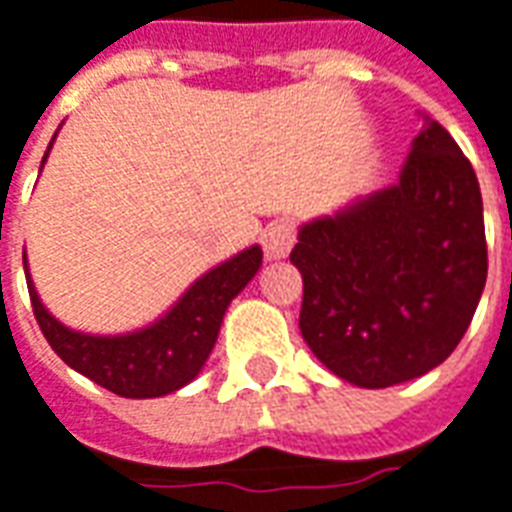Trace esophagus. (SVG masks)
<instances>
[{
    "label": "esophagus",
    "mask_w": 512,
    "mask_h": 512,
    "mask_svg": "<svg viewBox=\"0 0 512 512\" xmlns=\"http://www.w3.org/2000/svg\"><path fill=\"white\" fill-rule=\"evenodd\" d=\"M297 242V229L291 221H272L267 229H264V253L267 259H286L291 248Z\"/></svg>",
    "instance_id": "obj_1"
}]
</instances>
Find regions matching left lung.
Masks as SVG:
<instances>
[{"instance_id":"8db88e82","label":"left lung","mask_w":512,"mask_h":512,"mask_svg":"<svg viewBox=\"0 0 512 512\" xmlns=\"http://www.w3.org/2000/svg\"><path fill=\"white\" fill-rule=\"evenodd\" d=\"M299 329L337 378L386 388L443 364L480 302L489 253L470 159L424 115L394 186L299 229Z\"/></svg>"}]
</instances>
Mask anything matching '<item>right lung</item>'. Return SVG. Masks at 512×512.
<instances>
[{"label":"right lung","instance_id":"1","mask_svg":"<svg viewBox=\"0 0 512 512\" xmlns=\"http://www.w3.org/2000/svg\"><path fill=\"white\" fill-rule=\"evenodd\" d=\"M53 140L42 156V164L51 153ZM259 267L261 248L251 245L205 272L159 321L137 332L110 337V334L75 332L56 321L40 302V294L29 275L26 253H23V270H26L34 318L45 340L72 370L86 375L88 380H94L118 397L129 399L164 397L197 378L218 340L226 307L251 283Z\"/></svg>","mask_w":512,"mask_h":512}]
</instances>
